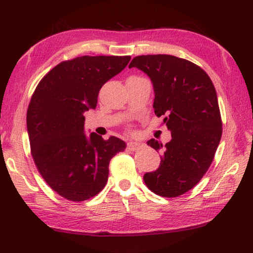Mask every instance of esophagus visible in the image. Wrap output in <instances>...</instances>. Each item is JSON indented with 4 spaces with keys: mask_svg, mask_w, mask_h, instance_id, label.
Returning <instances> with one entry per match:
<instances>
[{
    "mask_svg": "<svg viewBox=\"0 0 253 253\" xmlns=\"http://www.w3.org/2000/svg\"><path fill=\"white\" fill-rule=\"evenodd\" d=\"M127 147L128 149H130V151H137V149L142 147V143L137 142V140H130L129 143H127Z\"/></svg>",
    "mask_w": 253,
    "mask_h": 253,
    "instance_id": "esophagus-1",
    "label": "esophagus"
}]
</instances>
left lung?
Wrapping results in <instances>:
<instances>
[{
	"instance_id": "left-lung-1",
	"label": "left lung",
	"mask_w": 253,
	"mask_h": 253,
	"mask_svg": "<svg viewBox=\"0 0 253 253\" xmlns=\"http://www.w3.org/2000/svg\"><path fill=\"white\" fill-rule=\"evenodd\" d=\"M132 67L151 78L154 113L165 116L163 122L172 132L160 168L145 174L144 182L155 194L175 198L201 181L219 146L222 121L215 88L202 68L174 55H138L131 60ZM147 145L163 148L154 138Z\"/></svg>"
}]
</instances>
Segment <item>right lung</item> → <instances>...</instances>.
Wrapping results in <instances>:
<instances>
[{
	"mask_svg": "<svg viewBox=\"0 0 253 253\" xmlns=\"http://www.w3.org/2000/svg\"><path fill=\"white\" fill-rule=\"evenodd\" d=\"M129 55H84L60 62L31 97L27 128L33 161L59 195L81 202L105 187L109 162L126 143L84 132V111L95 109L104 84L129 62Z\"/></svg>",
	"mask_w": 253,
	"mask_h": 253,
	"instance_id": "add662e5",
	"label": "right lung"
}]
</instances>
